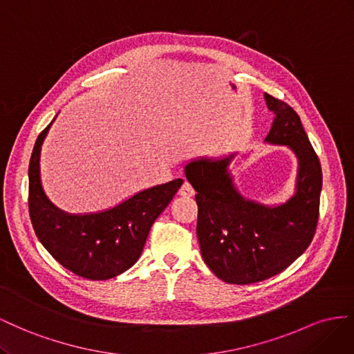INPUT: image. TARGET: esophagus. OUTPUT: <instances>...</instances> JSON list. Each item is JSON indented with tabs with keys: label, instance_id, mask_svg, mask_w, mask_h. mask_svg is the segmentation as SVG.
<instances>
[{
	"label": "esophagus",
	"instance_id": "1",
	"mask_svg": "<svg viewBox=\"0 0 354 354\" xmlns=\"http://www.w3.org/2000/svg\"><path fill=\"white\" fill-rule=\"evenodd\" d=\"M178 194L180 197H193L194 196V189L188 183H184L183 185H180V188L178 189Z\"/></svg>",
	"mask_w": 354,
	"mask_h": 354
}]
</instances>
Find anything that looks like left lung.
Masks as SVG:
<instances>
[{"mask_svg":"<svg viewBox=\"0 0 354 354\" xmlns=\"http://www.w3.org/2000/svg\"><path fill=\"white\" fill-rule=\"evenodd\" d=\"M274 120L267 142L288 145L298 157L297 193L285 205L267 207L245 200L227 167L234 154L185 166L196 189L197 239L206 266L227 283L249 285L286 270L316 233L322 167L294 108L266 93Z\"/></svg>","mask_w":354,"mask_h":354,"instance_id":"8db88e82","label":"left lung"}]
</instances>
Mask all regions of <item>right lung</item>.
Listing matches in <instances>:
<instances>
[{
	"mask_svg": "<svg viewBox=\"0 0 354 354\" xmlns=\"http://www.w3.org/2000/svg\"><path fill=\"white\" fill-rule=\"evenodd\" d=\"M50 123L38 135L29 160V216L38 240L64 268L88 280H108L140 257L151 225L174 198L183 179L140 191L123 203L92 215H68L46 197L39 153Z\"/></svg>",
	"mask_w": 354,
	"mask_h": 354,
	"instance_id": "1",
	"label": "right lung"
}]
</instances>
